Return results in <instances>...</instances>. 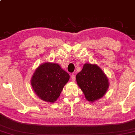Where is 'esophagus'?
I'll return each mask as SVG.
<instances>
[{"label": "esophagus", "mask_w": 135, "mask_h": 135, "mask_svg": "<svg viewBox=\"0 0 135 135\" xmlns=\"http://www.w3.org/2000/svg\"><path fill=\"white\" fill-rule=\"evenodd\" d=\"M71 80L73 81H74L75 80V74L73 73V74H71Z\"/></svg>", "instance_id": "34e87169"}]
</instances>
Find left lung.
<instances>
[{"label":"left lung","instance_id":"obj_1","mask_svg":"<svg viewBox=\"0 0 135 135\" xmlns=\"http://www.w3.org/2000/svg\"><path fill=\"white\" fill-rule=\"evenodd\" d=\"M76 81L90 103L103 97L109 87L108 78L95 64H84L82 70L76 75Z\"/></svg>","mask_w":135,"mask_h":135}]
</instances>
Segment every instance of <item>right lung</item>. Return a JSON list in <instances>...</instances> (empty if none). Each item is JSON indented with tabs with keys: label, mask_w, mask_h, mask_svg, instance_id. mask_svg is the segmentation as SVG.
<instances>
[{
	"label": "right lung",
	"mask_w": 135,
	"mask_h": 135,
	"mask_svg": "<svg viewBox=\"0 0 135 135\" xmlns=\"http://www.w3.org/2000/svg\"><path fill=\"white\" fill-rule=\"evenodd\" d=\"M70 75L57 63L44 62L36 68L31 84L33 91L44 102L53 103L57 101Z\"/></svg>",
	"instance_id": "right-lung-1"
}]
</instances>
